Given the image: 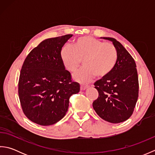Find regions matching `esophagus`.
Wrapping results in <instances>:
<instances>
[{
	"instance_id": "34e87169",
	"label": "esophagus",
	"mask_w": 155,
	"mask_h": 155,
	"mask_svg": "<svg viewBox=\"0 0 155 155\" xmlns=\"http://www.w3.org/2000/svg\"><path fill=\"white\" fill-rule=\"evenodd\" d=\"M89 87V86L88 85H84V84H81V91H84L86 89V88Z\"/></svg>"
}]
</instances>
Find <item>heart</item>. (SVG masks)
<instances>
[{
    "label": "heart",
    "instance_id": "heart-1",
    "mask_svg": "<svg viewBox=\"0 0 155 155\" xmlns=\"http://www.w3.org/2000/svg\"><path fill=\"white\" fill-rule=\"evenodd\" d=\"M65 68L71 72L77 71L83 61L84 67L74 77L82 83L91 81L95 76L107 77L113 71L118 59L114 46L91 37H81L74 41L72 47L66 46L61 51Z\"/></svg>",
    "mask_w": 155,
    "mask_h": 155
}]
</instances>
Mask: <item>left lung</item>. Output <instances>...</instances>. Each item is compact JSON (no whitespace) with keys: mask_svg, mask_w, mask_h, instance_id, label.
<instances>
[{"mask_svg":"<svg viewBox=\"0 0 155 155\" xmlns=\"http://www.w3.org/2000/svg\"><path fill=\"white\" fill-rule=\"evenodd\" d=\"M103 38L113 42L118 52V59L113 71L94 83L98 97L93 102V107L103 120L119 123L130 117L139 97L137 65L132 56L116 39Z\"/></svg>","mask_w":155,"mask_h":155,"instance_id":"8db88e82","label":"left lung"}]
</instances>
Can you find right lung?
Returning a JSON list of instances; mask_svg holds the SVG:
<instances>
[{
  "instance_id": "right-lung-1",
  "label": "right lung",
  "mask_w": 155,
  "mask_h": 155,
  "mask_svg": "<svg viewBox=\"0 0 155 155\" xmlns=\"http://www.w3.org/2000/svg\"><path fill=\"white\" fill-rule=\"evenodd\" d=\"M72 35L47 38L25 58L18 81L23 113L33 123L49 126L63 118L69 98L80 91L61 58L62 47Z\"/></svg>"
}]
</instances>
